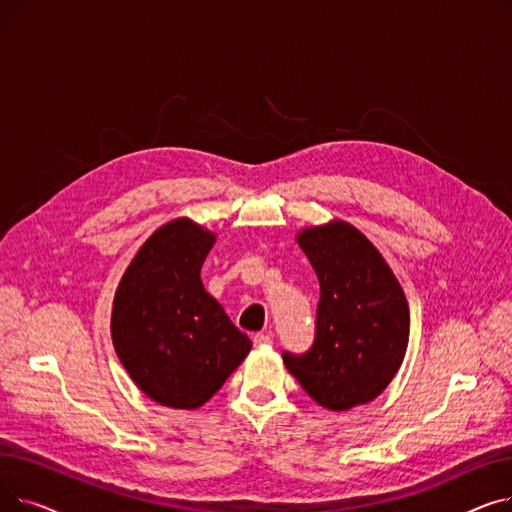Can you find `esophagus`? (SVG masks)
<instances>
[{"label": "esophagus", "mask_w": 512, "mask_h": 512, "mask_svg": "<svg viewBox=\"0 0 512 512\" xmlns=\"http://www.w3.org/2000/svg\"><path fill=\"white\" fill-rule=\"evenodd\" d=\"M253 344L255 346H270L272 344V336L265 334V332H259L253 336Z\"/></svg>", "instance_id": "34e87169"}]
</instances>
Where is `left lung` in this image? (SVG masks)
Here are the masks:
<instances>
[{
    "label": "left lung",
    "instance_id": "8db88e82",
    "mask_svg": "<svg viewBox=\"0 0 512 512\" xmlns=\"http://www.w3.org/2000/svg\"><path fill=\"white\" fill-rule=\"evenodd\" d=\"M319 280L311 351L284 353L286 369L328 411L378 398L409 346L411 315L402 286L373 242L353 224L332 220L294 238Z\"/></svg>",
    "mask_w": 512,
    "mask_h": 512
}]
</instances>
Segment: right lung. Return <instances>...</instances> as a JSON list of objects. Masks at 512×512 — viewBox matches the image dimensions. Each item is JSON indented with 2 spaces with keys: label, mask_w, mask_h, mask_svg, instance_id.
Listing matches in <instances>:
<instances>
[{
  "label": "right lung",
  "mask_w": 512,
  "mask_h": 512,
  "mask_svg": "<svg viewBox=\"0 0 512 512\" xmlns=\"http://www.w3.org/2000/svg\"><path fill=\"white\" fill-rule=\"evenodd\" d=\"M215 238L191 218L164 224L132 257L114 294L116 355L161 407H203L251 351L249 336L201 282Z\"/></svg>",
  "instance_id": "add662e5"
}]
</instances>
